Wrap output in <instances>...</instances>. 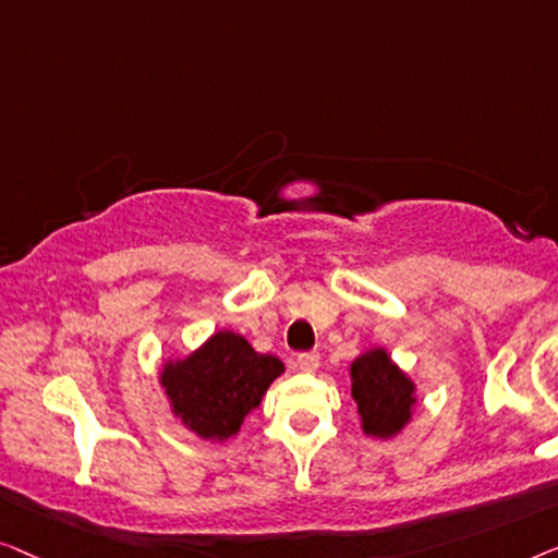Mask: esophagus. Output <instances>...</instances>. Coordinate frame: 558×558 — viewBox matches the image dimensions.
<instances>
[{"label":"esophagus","instance_id":"34e87169","mask_svg":"<svg viewBox=\"0 0 558 558\" xmlns=\"http://www.w3.org/2000/svg\"><path fill=\"white\" fill-rule=\"evenodd\" d=\"M318 361H320L318 351H303V354H298L295 366L301 368L303 374H313V372H316V368H318Z\"/></svg>","mask_w":558,"mask_h":558}]
</instances>
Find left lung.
<instances>
[{
    "label": "left lung",
    "mask_w": 558,
    "mask_h": 558,
    "mask_svg": "<svg viewBox=\"0 0 558 558\" xmlns=\"http://www.w3.org/2000/svg\"><path fill=\"white\" fill-rule=\"evenodd\" d=\"M351 397L356 399L366 435L391 437L410 422L414 384L391 364L387 351L374 349L351 364Z\"/></svg>",
    "instance_id": "1"
}]
</instances>
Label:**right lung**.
<instances>
[{
    "instance_id": "1",
    "label": "right lung",
    "mask_w": 558,
    "mask_h": 558,
    "mask_svg": "<svg viewBox=\"0 0 558 558\" xmlns=\"http://www.w3.org/2000/svg\"><path fill=\"white\" fill-rule=\"evenodd\" d=\"M282 374V361L257 354L242 336L219 331L190 359L167 364L161 384L174 414L199 437L227 439Z\"/></svg>"
}]
</instances>
